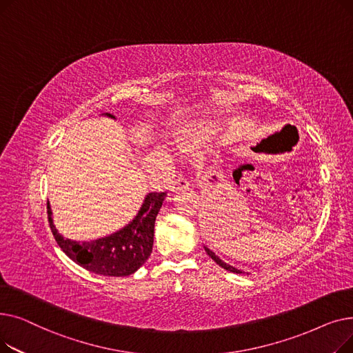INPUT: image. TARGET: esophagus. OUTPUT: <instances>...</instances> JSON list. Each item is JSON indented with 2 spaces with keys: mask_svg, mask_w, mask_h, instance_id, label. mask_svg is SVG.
<instances>
[{
  "mask_svg": "<svg viewBox=\"0 0 353 353\" xmlns=\"http://www.w3.org/2000/svg\"><path fill=\"white\" fill-rule=\"evenodd\" d=\"M188 188H189V181H188V179L184 177L183 174L176 176V179H174V181H173V184H172V189H173V192L183 190V189H188Z\"/></svg>",
  "mask_w": 353,
  "mask_h": 353,
  "instance_id": "esophagus-1",
  "label": "esophagus"
}]
</instances>
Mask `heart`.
Here are the masks:
<instances>
[{
  "mask_svg": "<svg viewBox=\"0 0 353 353\" xmlns=\"http://www.w3.org/2000/svg\"><path fill=\"white\" fill-rule=\"evenodd\" d=\"M199 140H200V134H199L197 132H193V133H190V134L186 136V139H184V141H181V145L190 148V147L196 145Z\"/></svg>",
  "mask_w": 353,
  "mask_h": 353,
  "instance_id": "heart-1",
  "label": "heart"
}]
</instances>
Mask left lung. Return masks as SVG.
I'll list each match as a JSON object with an SVG mask.
<instances>
[{"label": "left lung", "instance_id": "8db88e82", "mask_svg": "<svg viewBox=\"0 0 353 353\" xmlns=\"http://www.w3.org/2000/svg\"><path fill=\"white\" fill-rule=\"evenodd\" d=\"M205 250H206V253L213 259V261H214L220 268H223V269H226V270H229V272H233V273H242V270H239V269H236V268H233V266L228 265L226 262L221 261V259H220L213 250H210L208 246H205Z\"/></svg>", "mask_w": 353, "mask_h": 353}]
</instances>
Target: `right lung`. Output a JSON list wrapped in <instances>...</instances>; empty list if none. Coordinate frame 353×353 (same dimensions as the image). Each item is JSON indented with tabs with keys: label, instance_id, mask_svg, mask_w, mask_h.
Wrapping results in <instances>:
<instances>
[{
	"label": "right lung",
	"instance_id": "right-lung-1",
	"mask_svg": "<svg viewBox=\"0 0 353 353\" xmlns=\"http://www.w3.org/2000/svg\"><path fill=\"white\" fill-rule=\"evenodd\" d=\"M104 116L116 119L110 113H104ZM165 196V192L148 193L139 213L127 226L90 242H76L63 237L54 226L50 203H47L48 223L55 242L72 262L96 274L128 276L140 269L152 254L156 217Z\"/></svg>",
	"mask_w": 353,
	"mask_h": 353
}]
</instances>
